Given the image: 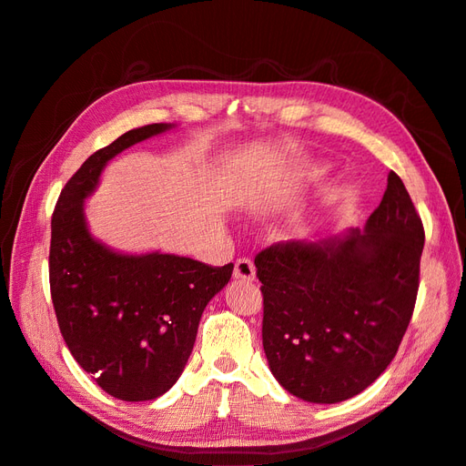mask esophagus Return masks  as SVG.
Masks as SVG:
<instances>
[{
    "mask_svg": "<svg viewBox=\"0 0 466 466\" xmlns=\"http://www.w3.org/2000/svg\"><path fill=\"white\" fill-rule=\"evenodd\" d=\"M257 276L255 265L249 258H238L234 265V278L236 279H244V281H253Z\"/></svg>",
    "mask_w": 466,
    "mask_h": 466,
    "instance_id": "esophagus-1",
    "label": "esophagus"
}]
</instances>
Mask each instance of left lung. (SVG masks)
Wrapping results in <instances>:
<instances>
[{"mask_svg": "<svg viewBox=\"0 0 466 466\" xmlns=\"http://www.w3.org/2000/svg\"><path fill=\"white\" fill-rule=\"evenodd\" d=\"M424 230L390 171L363 228L255 257L262 347L276 380L312 403L345 401L389 368L413 314Z\"/></svg>", "mask_w": 466, "mask_h": 466, "instance_id": "obj_1", "label": "left lung"}]
</instances>
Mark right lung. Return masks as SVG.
<instances>
[{"mask_svg": "<svg viewBox=\"0 0 466 466\" xmlns=\"http://www.w3.org/2000/svg\"><path fill=\"white\" fill-rule=\"evenodd\" d=\"M175 127H137L96 150L60 192L51 220L49 281L60 333L98 387L126 401L156 400L178 380L201 314L234 270L232 262L213 268L161 251H117L87 225L86 199L108 161Z\"/></svg>", "mask_w": 466, "mask_h": 466, "instance_id": "1", "label": "right lung"}]
</instances>
